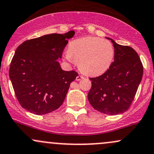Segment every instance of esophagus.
Wrapping results in <instances>:
<instances>
[{"mask_svg": "<svg viewBox=\"0 0 154 154\" xmlns=\"http://www.w3.org/2000/svg\"><path fill=\"white\" fill-rule=\"evenodd\" d=\"M84 79V77L83 76V75H78V76L76 77L75 80H76V81H80V80H81V79Z\"/></svg>", "mask_w": 154, "mask_h": 154, "instance_id": "1", "label": "esophagus"}]
</instances>
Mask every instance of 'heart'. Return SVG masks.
<instances>
[{"label":"heart","instance_id":"heart-1","mask_svg":"<svg viewBox=\"0 0 154 154\" xmlns=\"http://www.w3.org/2000/svg\"><path fill=\"white\" fill-rule=\"evenodd\" d=\"M115 50L106 39L96 37H86L70 43L65 57L75 62L82 73L88 75H102L113 62Z\"/></svg>","mask_w":154,"mask_h":154}]
</instances>
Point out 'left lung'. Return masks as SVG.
<instances>
[{
    "label": "left lung",
    "instance_id": "left-lung-1",
    "mask_svg": "<svg viewBox=\"0 0 154 154\" xmlns=\"http://www.w3.org/2000/svg\"><path fill=\"white\" fill-rule=\"evenodd\" d=\"M115 59L104 74L91 78V88L88 94L91 105L97 111L116 115L127 111L142 80L143 67L134 49L120 45L112 39Z\"/></svg>",
    "mask_w": 154,
    "mask_h": 154
}]
</instances>
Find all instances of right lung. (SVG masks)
<instances>
[{
	"label": "right lung",
	"instance_id": "add662e5",
	"mask_svg": "<svg viewBox=\"0 0 154 154\" xmlns=\"http://www.w3.org/2000/svg\"><path fill=\"white\" fill-rule=\"evenodd\" d=\"M74 31L50 34L23 42L16 49L9 77L19 104L35 115H45L62 105L77 72L62 70V57Z\"/></svg>",
	"mask_w": 154,
	"mask_h": 154
}]
</instances>
